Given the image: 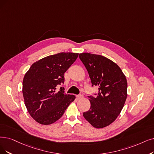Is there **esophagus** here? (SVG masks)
Masks as SVG:
<instances>
[{
  "label": "esophagus",
  "instance_id": "34e87169",
  "mask_svg": "<svg viewBox=\"0 0 154 154\" xmlns=\"http://www.w3.org/2000/svg\"><path fill=\"white\" fill-rule=\"evenodd\" d=\"M83 95H76V98H78V99H79V98H83Z\"/></svg>",
  "mask_w": 154,
  "mask_h": 154
}]
</instances>
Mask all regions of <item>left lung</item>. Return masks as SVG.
Segmentation results:
<instances>
[{"mask_svg":"<svg viewBox=\"0 0 154 154\" xmlns=\"http://www.w3.org/2000/svg\"><path fill=\"white\" fill-rule=\"evenodd\" d=\"M92 86L98 88L97 97L88 96L91 106L83 117L94 128H102L116 119L127 98V80L120 67L100 55L79 54Z\"/></svg>","mask_w":154,"mask_h":154,"instance_id":"1","label":"left lung"}]
</instances>
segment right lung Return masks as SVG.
<instances>
[{"label": "right lung", "instance_id": "add662e5", "mask_svg": "<svg viewBox=\"0 0 154 154\" xmlns=\"http://www.w3.org/2000/svg\"><path fill=\"white\" fill-rule=\"evenodd\" d=\"M78 53L60 52L33 63L23 81L24 104L32 118L39 124L48 125L63 116L75 96L67 95L64 88V72L78 57Z\"/></svg>", "mask_w": 154, "mask_h": 154}]
</instances>
